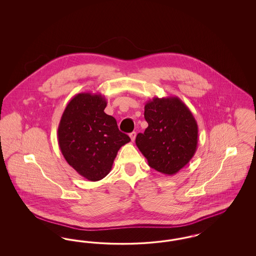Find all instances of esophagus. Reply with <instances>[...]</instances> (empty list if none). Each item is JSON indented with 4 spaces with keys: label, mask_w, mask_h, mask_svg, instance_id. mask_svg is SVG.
Here are the masks:
<instances>
[{
    "label": "esophagus",
    "mask_w": 256,
    "mask_h": 256,
    "mask_svg": "<svg viewBox=\"0 0 256 256\" xmlns=\"http://www.w3.org/2000/svg\"><path fill=\"white\" fill-rule=\"evenodd\" d=\"M130 137L132 141L134 142V140H135V137H136V132H132V134H130Z\"/></svg>",
    "instance_id": "34e87169"
}]
</instances>
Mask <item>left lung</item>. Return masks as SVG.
I'll return each instance as SVG.
<instances>
[{"instance_id":"left-lung-1","label":"left lung","mask_w":256,"mask_h":256,"mask_svg":"<svg viewBox=\"0 0 256 256\" xmlns=\"http://www.w3.org/2000/svg\"><path fill=\"white\" fill-rule=\"evenodd\" d=\"M148 124L136 136V146L148 166L172 176L189 163L198 146V124L192 112L178 97H154L145 104Z\"/></svg>"}]
</instances>
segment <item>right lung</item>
Masks as SVG:
<instances>
[{
	"label": "right lung",
	"mask_w": 256,
	"mask_h": 256,
	"mask_svg": "<svg viewBox=\"0 0 256 256\" xmlns=\"http://www.w3.org/2000/svg\"><path fill=\"white\" fill-rule=\"evenodd\" d=\"M108 102L100 94L80 93L61 116L58 139L67 163L90 182L110 174L121 146L130 141L114 117L104 113Z\"/></svg>",
	"instance_id": "1"
}]
</instances>
